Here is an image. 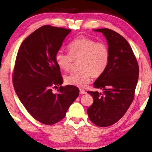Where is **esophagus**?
<instances>
[{
	"instance_id": "34e87169",
	"label": "esophagus",
	"mask_w": 152,
	"mask_h": 152,
	"mask_svg": "<svg viewBox=\"0 0 152 152\" xmlns=\"http://www.w3.org/2000/svg\"><path fill=\"white\" fill-rule=\"evenodd\" d=\"M80 94H86V91L84 90H82V89H80Z\"/></svg>"
}]
</instances>
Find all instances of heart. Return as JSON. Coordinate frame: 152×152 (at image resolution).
Here are the masks:
<instances>
[{"mask_svg": "<svg viewBox=\"0 0 152 152\" xmlns=\"http://www.w3.org/2000/svg\"><path fill=\"white\" fill-rule=\"evenodd\" d=\"M69 53L58 50L55 61L61 70L69 71L73 61L78 62L77 72L71 73L64 77L67 84L78 88H84L90 82L91 76L97 78L105 72L110 59L108 46L103 43L86 36H79L72 40L68 46Z\"/></svg>", "mask_w": 152, "mask_h": 152, "instance_id": "heart-1", "label": "heart"}]
</instances>
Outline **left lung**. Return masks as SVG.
Wrapping results in <instances>:
<instances>
[{
  "mask_svg": "<svg viewBox=\"0 0 152 152\" xmlns=\"http://www.w3.org/2000/svg\"><path fill=\"white\" fill-rule=\"evenodd\" d=\"M102 32L110 51L108 66L94 83L103 93L88 91L94 103L87 109L89 118L100 127L111 126L126 113L131 105L138 83L139 67L129 43L118 33L107 28L94 29Z\"/></svg>",
  "mask_w": 152,
  "mask_h": 152,
  "instance_id": "obj_1",
  "label": "left lung"
}]
</instances>
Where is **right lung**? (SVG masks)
<instances>
[{"mask_svg":"<svg viewBox=\"0 0 152 152\" xmlns=\"http://www.w3.org/2000/svg\"><path fill=\"white\" fill-rule=\"evenodd\" d=\"M71 29L43 26L21 44L13 73L14 90L20 102L33 117L50 125L61 121L79 95V89L62 84L56 53Z\"/></svg>","mask_w":152,"mask_h":152,"instance_id":"1","label":"right lung"}]
</instances>
